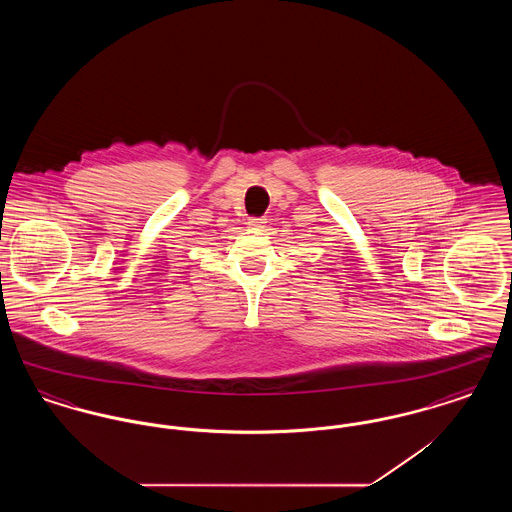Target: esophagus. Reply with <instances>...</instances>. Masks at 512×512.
<instances>
[{"label":"esophagus","mask_w":512,"mask_h":512,"mask_svg":"<svg viewBox=\"0 0 512 512\" xmlns=\"http://www.w3.org/2000/svg\"><path fill=\"white\" fill-rule=\"evenodd\" d=\"M247 224H249V228H253V230H259V228H265L267 219H265V217H249Z\"/></svg>","instance_id":"34e87169"}]
</instances>
